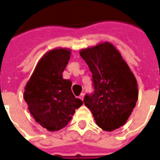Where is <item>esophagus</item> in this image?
<instances>
[{"label": "esophagus", "mask_w": 160, "mask_h": 160, "mask_svg": "<svg viewBox=\"0 0 160 160\" xmlns=\"http://www.w3.org/2000/svg\"><path fill=\"white\" fill-rule=\"evenodd\" d=\"M79 98H80L81 100H83V99H84V93L80 94V96H79Z\"/></svg>", "instance_id": "1"}]
</instances>
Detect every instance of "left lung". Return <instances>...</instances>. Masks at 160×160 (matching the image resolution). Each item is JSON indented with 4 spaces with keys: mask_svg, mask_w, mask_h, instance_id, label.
<instances>
[{
    "mask_svg": "<svg viewBox=\"0 0 160 160\" xmlns=\"http://www.w3.org/2000/svg\"><path fill=\"white\" fill-rule=\"evenodd\" d=\"M80 56L92 73L94 93L84 103L103 130L113 131L125 124L138 100L137 80L118 49L111 42L80 49Z\"/></svg>",
    "mask_w": 160,
    "mask_h": 160,
    "instance_id": "left-lung-1",
    "label": "left lung"
}]
</instances>
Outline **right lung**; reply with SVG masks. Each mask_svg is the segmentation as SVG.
Here are the masks:
<instances>
[{
	"mask_svg": "<svg viewBox=\"0 0 160 160\" xmlns=\"http://www.w3.org/2000/svg\"><path fill=\"white\" fill-rule=\"evenodd\" d=\"M71 56V49L56 48L40 58L27 81L24 98L35 121L48 131L66 127L77 108L83 102L71 90L72 81L62 73Z\"/></svg>",
	"mask_w": 160,
	"mask_h": 160,
	"instance_id": "1",
	"label": "right lung"
}]
</instances>
